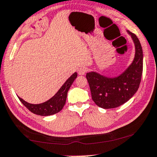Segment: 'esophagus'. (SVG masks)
<instances>
[{"mask_svg":"<svg viewBox=\"0 0 157 157\" xmlns=\"http://www.w3.org/2000/svg\"><path fill=\"white\" fill-rule=\"evenodd\" d=\"M87 72V68L86 67H80L78 70V74L80 75H84Z\"/></svg>","mask_w":157,"mask_h":157,"instance_id":"esophagus-1","label":"esophagus"}]
</instances>
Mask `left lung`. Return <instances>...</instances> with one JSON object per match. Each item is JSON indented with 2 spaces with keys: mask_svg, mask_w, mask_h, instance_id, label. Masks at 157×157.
I'll return each instance as SVG.
<instances>
[{
  "mask_svg": "<svg viewBox=\"0 0 157 157\" xmlns=\"http://www.w3.org/2000/svg\"><path fill=\"white\" fill-rule=\"evenodd\" d=\"M135 46V56L131 64L121 75L106 77L100 73L87 72L86 78L90 88L92 99L104 109L120 106L133 97L139 89L143 72V51L134 33L127 31Z\"/></svg>",
  "mask_w": 157,
  "mask_h": 157,
  "instance_id": "left-lung-1",
  "label": "left lung"
}]
</instances>
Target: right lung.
<instances>
[{
	"label": "right lung",
	"mask_w": 157,
	"mask_h": 157,
	"mask_svg": "<svg viewBox=\"0 0 157 157\" xmlns=\"http://www.w3.org/2000/svg\"><path fill=\"white\" fill-rule=\"evenodd\" d=\"M77 77V72H75L74 74L71 75L64 83L63 85L60 87L57 93L44 103L31 104L25 101L24 100H23L18 96V98L20 101L24 104V105L26 106L33 113L42 116H51V115L57 113L63 108L64 104L66 103L67 92Z\"/></svg>",
	"instance_id": "right-lung-1"
}]
</instances>
